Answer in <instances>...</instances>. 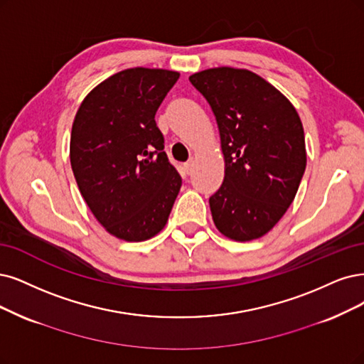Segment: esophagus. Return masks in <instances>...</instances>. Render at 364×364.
<instances>
[{
    "label": "esophagus",
    "mask_w": 364,
    "mask_h": 364,
    "mask_svg": "<svg viewBox=\"0 0 364 364\" xmlns=\"http://www.w3.org/2000/svg\"><path fill=\"white\" fill-rule=\"evenodd\" d=\"M193 165H195V160H193V159L187 161V164H184V169H186V172H187V173H191V172H192Z\"/></svg>",
    "instance_id": "obj_1"
}]
</instances>
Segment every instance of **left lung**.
Listing matches in <instances>:
<instances>
[{"label":"left lung","mask_w":364,"mask_h":364,"mask_svg":"<svg viewBox=\"0 0 364 364\" xmlns=\"http://www.w3.org/2000/svg\"><path fill=\"white\" fill-rule=\"evenodd\" d=\"M189 80L216 117L225 178L210 198L213 222L234 241L272 231L306 169L304 130L294 105L247 69L214 67Z\"/></svg>","instance_id":"8db88e82"}]
</instances>
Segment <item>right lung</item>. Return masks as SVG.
<instances>
[{
	"mask_svg": "<svg viewBox=\"0 0 364 364\" xmlns=\"http://www.w3.org/2000/svg\"><path fill=\"white\" fill-rule=\"evenodd\" d=\"M178 72L133 67L94 87L70 134V165L92 216L111 235L145 241L164 230L181 177L154 115Z\"/></svg>",
	"mask_w": 364,
	"mask_h": 364,
	"instance_id": "obj_1",
	"label": "right lung"
}]
</instances>
